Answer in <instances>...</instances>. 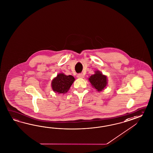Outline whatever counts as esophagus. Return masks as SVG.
Instances as JSON below:
<instances>
[{"mask_svg":"<svg viewBox=\"0 0 153 153\" xmlns=\"http://www.w3.org/2000/svg\"><path fill=\"white\" fill-rule=\"evenodd\" d=\"M77 77L78 78H83V77H84V75L82 74H79L77 75Z\"/></svg>","mask_w":153,"mask_h":153,"instance_id":"34e87169","label":"esophagus"}]
</instances>
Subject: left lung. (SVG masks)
Returning a JSON list of instances; mask_svg holds the SVG:
<instances>
[{
  "label": "left lung",
  "mask_w": 153,
  "mask_h": 153,
  "mask_svg": "<svg viewBox=\"0 0 153 153\" xmlns=\"http://www.w3.org/2000/svg\"><path fill=\"white\" fill-rule=\"evenodd\" d=\"M88 79L93 87L98 91H102L107 86V77L99 71H96L95 74L91 76Z\"/></svg>",
  "instance_id": "8db88e82"
}]
</instances>
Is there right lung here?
Here are the masks:
<instances>
[{
	"label": "right lung",
	"instance_id": "right-lung-1",
	"mask_svg": "<svg viewBox=\"0 0 153 153\" xmlns=\"http://www.w3.org/2000/svg\"><path fill=\"white\" fill-rule=\"evenodd\" d=\"M74 81V77L71 75L66 76L63 74H59L53 79L51 83L52 88L56 93L65 94L68 91Z\"/></svg>",
	"mask_w": 153,
	"mask_h": 153
}]
</instances>
